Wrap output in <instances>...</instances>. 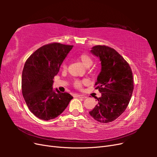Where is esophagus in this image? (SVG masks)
<instances>
[{"label": "esophagus", "mask_w": 157, "mask_h": 157, "mask_svg": "<svg viewBox=\"0 0 157 157\" xmlns=\"http://www.w3.org/2000/svg\"><path fill=\"white\" fill-rule=\"evenodd\" d=\"M76 97L78 98H83V99H85L87 98L86 96H84V95H80V94H77V96H76Z\"/></svg>", "instance_id": "34e87169"}]
</instances>
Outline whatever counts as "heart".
<instances>
[{
	"instance_id": "b5f03b06",
	"label": "heart",
	"mask_w": 157,
	"mask_h": 157,
	"mask_svg": "<svg viewBox=\"0 0 157 157\" xmlns=\"http://www.w3.org/2000/svg\"><path fill=\"white\" fill-rule=\"evenodd\" d=\"M78 59L81 61V63L86 67H89L90 66H91L93 63V59L92 57L90 56L87 53H82L80 54L78 57ZM63 67H66V61H64L63 63ZM86 80H75L74 81V86L77 88H80L82 87L83 84H85L87 83Z\"/></svg>"
}]
</instances>
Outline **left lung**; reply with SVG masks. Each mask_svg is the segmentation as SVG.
<instances>
[{
	"label": "left lung",
	"mask_w": 157,
	"mask_h": 157,
	"mask_svg": "<svg viewBox=\"0 0 157 157\" xmlns=\"http://www.w3.org/2000/svg\"><path fill=\"white\" fill-rule=\"evenodd\" d=\"M91 52L101 61V70L95 85L101 96L96 98L98 104L89 114L99 122L108 123L121 116L128 105L134 90L132 71L123 57L111 47L97 45Z\"/></svg>",
	"instance_id": "obj_1"
}]
</instances>
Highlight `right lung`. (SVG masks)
Listing matches in <instances>:
<instances>
[{
	"label": "right lung",
	"mask_w": 157,
	"mask_h": 157,
	"mask_svg": "<svg viewBox=\"0 0 157 157\" xmlns=\"http://www.w3.org/2000/svg\"><path fill=\"white\" fill-rule=\"evenodd\" d=\"M73 46L53 42L29 57L22 71L21 91L30 111L40 119L52 120L63 112L73 98L53 90L54 77Z\"/></svg>",
	"instance_id": "add662e5"
}]
</instances>
